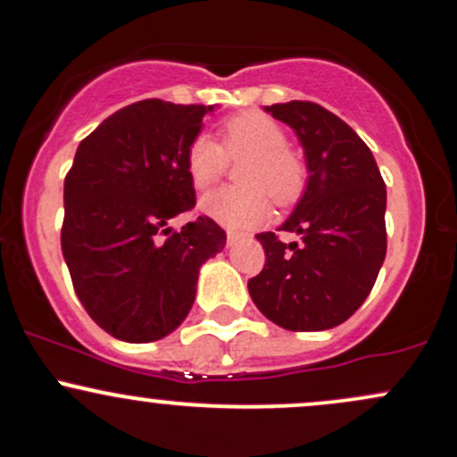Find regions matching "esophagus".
<instances>
[{
    "label": "esophagus",
    "mask_w": 457,
    "mask_h": 457,
    "mask_svg": "<svg viewBox=\"0 0 457 457\" xmlns=\"http://www.w3.org/2000/svg\"><path fill=\"white\" fill-rule=\"evenodd\" d=\"M243 238V234H238V232H228V245L229 247H232V245H237L238 241H241Z\"/></svg>",
    "instance_id": "obj_1"
}]
</instances>
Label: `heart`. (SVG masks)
Here are the masks:
<instances>
[{"label":"heart","mask_w":457,"mask_h":457,"mask_svg":"<svg viewBox=\"0 0 457 457\" xmlns=\"http://www.w3.org/2000/svg\"><path fill=\"white\" fill-rule=\"evenodd\" d=\"M225 157H249L241 170L245 188H220L201 199V212L232 229L256 228L278 205L297 201L304 190L306 170L300 157L287 148V133L265 113L245 112L223 127L220 146L210 136H196L186 148V172L192 188L205 192L220 179Z\"/></svg>","instance_id":"b5f03b06"}]
</instances>
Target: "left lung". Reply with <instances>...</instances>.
Listing matches in <instances>:
<instances>
[{
  "label": "left lung",
  "mask_w": 457,
  "mask_h": 457,
  "mask_svg": "<svg viewBox=\"0 0 457 457\" xmlns=\"http://www.w3.org/2000/svg\"><path fill=\"white\" fill-rule=\"evenodd\" d=\"M265 112L295 131L309 177L278 228L300 241L258 234L267 261L249 295L280 328H335L363 304L386 261V184L366 142L335 113L304 100Z\"/></svg>",
  "instance_id": "8db88e82"
}]
</instances>
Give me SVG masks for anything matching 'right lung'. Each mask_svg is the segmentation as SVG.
<instances>
[{
  "label": "right lung",
  "mask_w": 457,
  "mask_h": 457,
  "mask_svg": "<svg viewBox=\"0 0 457 457\" xmlns=\"http://www.w3.org/2000/svg\"><path fill=\"white\" fill-rule=\"evenodd\" d=\"M214 104L148 98L109 115L79 144L65 177L63 258L91 320L120 342H157L190 313L199 269L225 247V232L199 216L186 148Z\"/></svg>",
  "instance_id": "right-lung-1"
}]
</instances>
